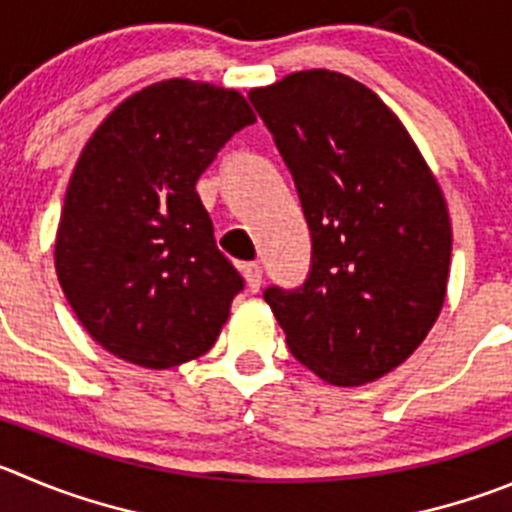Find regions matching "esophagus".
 I'll list each match as a JSON object with an SVG mask.
<instances>
[{"label":"esophagus","mask_w":512,"mask_h":512,"mask_svg":"<svg viewBox=\"0 0 512 512\" xmlns=\"http://www.w3.org/2000/svg\"><path fill=\"white\" fill-rule=\"evenodd\" d=\"M242 272H245L247 288H250L252 293H257L262 285V267L257 265V262H245V265H242Z\"/></svg>","instance_id":"34e87169"}]
</instances>
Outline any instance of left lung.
<instances>
[{
  "label": "left lung",
  "instance_id": "left-lung-1",
  "mask_svg": "<svg viewBox=\"0 0 512 512\" xmlns=\"http://www.w3.org/2000/svg\"><path fill=\"white\" fill-rule=\"evenodd\" d=\"M250 103L290 169L310 229V272L265 300L290 353L336 386L381 379L437 321L447 293V202L384 100L348 75L303 70Z\"/></svg>",
  "mask_w": 512,
  "mask_h": 512
}]
</instances>
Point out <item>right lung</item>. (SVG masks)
Segmentation results:
<instances>
[{
	"label": "right lung",
	"instance_id": "1",
	"mask_svg": "<svg viewBox=\"0 0 512 512\" xmlns=\"http://www.w3.org/2000/svg\"><path fill=\"white\" fill-rule=\"evenodd\" d=\"M250 123L255 113L237 90L174 78L123 100L85 143L55 270L108 353L171 369L214 346L245 280L217 250L197 181Z\"/></svg>",
	"mask_w": 512,
	"mask_h": 512
}]
</instances>
